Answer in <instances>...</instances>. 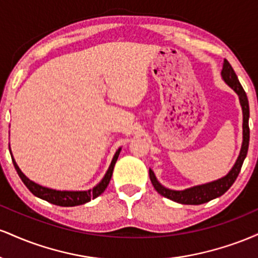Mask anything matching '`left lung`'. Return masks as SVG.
Returning <instances> with one entry per match:
<instances>
[{"mask_svg": "<svg viewBox=\"0 0 258 258\" xmlns=\"http://www.w3.org/2000/svg\"><path fill=\"white\" fill-rule=\"evenodd\" d=\"M222 78H223L226 84L233 88L236 92L240 99V104L242 108V146L240 150V155H239L238 160H236L235 165H234L232 170L227 176L223 178L215 180V182L207 183V184L197 185L193 188L185 189V190H171V189L165 188L156 180L155 174L152 170H149V177L152 180L154 188L161 194L162 197L171 199L176 203L184 204V205H200V204H205L207 201L216 199V198L223 195L233 183L235 182L236 177L240 173L242 162H244L245 158H246L247 149H248V141H250V128H248V116H250V111H248V100L245 93L244 88L239 82L238 76H236L235 72L233 70L232 65L227 59L223 61V69H222Z\"/></svg>", "mask_w": 258, "mask_h": 258, "instance_id": "1", "label": "left lung"}]
</instances>
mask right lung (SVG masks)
Listing matches in <instances>:
<instances>
[{
	"mask_svg": "<svg viewBox=\"0 0 258 258\" xmlns=\"http://www.w3.org/2000/svg\"><path fill=\"white\" fill-rule=\"evenodd\" d=\"M120 150L121 149H119L116 153H115L110 166H109V170L106 171L104 178L102 179V182L94 186L93 189H90V190L87 191H60V190H54V189L44 188V186L32 182V180L29 179L28 177L20 171V168L18 167L17 162L14 161L13 156H12V160H13V165L14 167H16L18 174H19L20 179L23 180V183L26 185V188H28L29 190L35 195V197L48 201V203L51 204H54V205L69 207V206L82 205V204L88 203V201H91L92 199H96L97 197H99V195L105 190L106 186H108L109 182H110L111 179L112 171H114L115 162H116L117 158H119Z\"/></svg>",
	"mask_w": 258,
	"mask_h": 258,
	"instance_id": "add662e5",
	"label": "right lung"
}]
</instances>
